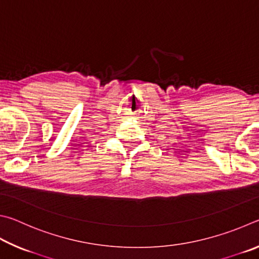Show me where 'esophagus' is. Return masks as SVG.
<instances>
[{
	"instance_id": "1",
	"label": "esophagus",
	"mask_w": 259,
	"mask_h": 259,
	"mask_svg": "<svg viewBox=\"0 0 259 259\" xmlns=\"http://www.w3.org/2000/svg\"><path fill=\"white\" fill-rule=\"evenodd\" d=\"M127 115H134V113H133V112H131V111H128V112H127Z\"/></svg>"
}]
</instances>
